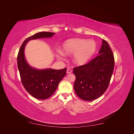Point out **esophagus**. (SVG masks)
I'll return each instance as SVG.
<instances>
[{
  "label": "esophagus",
  "instance_id": "obj_1",
  "mask_svg": "<svg viewBox=\"0 0 134 134\" xmlns=\"http://www.w3.org/2000/svg\"><path fill=\"white\" fill-rule=\"evenodd\" d=\"M71 72H72L71 70L69 69H67V71H66V73H67V74H69V73H71Z\"/></svg>",
  "mask_w": 134,
  "mask_h": 134
}]
</instances>
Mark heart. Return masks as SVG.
I'll use <instances>...</instances> for the list:
<instances>
[{
  "label": "heart",
  "mask_w": 134,
  "mask_h": 134,
  "mask_svg": "<svg viewBox=\"0 0 134 134\" xmlns=\"http://www.w3.org/2000/svg\"><path fill=\"white\" fill-rule=\"evenodd\" d=\"M65 55H71L72 61L77 65H83L91 60L96 50V43L92 40L69 39L65 41L61 48Z\"/></svg>",
  "instance_id": "b5f03b06"
}]
</instances>
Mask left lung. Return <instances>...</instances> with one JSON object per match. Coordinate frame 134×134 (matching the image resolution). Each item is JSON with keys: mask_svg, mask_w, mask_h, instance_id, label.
<instances>
[{"mask_svg": "<svg viewBox=\"0 0 134 134\" xmlns=\"http://www.w3.org/2000/svg\"><path fill=\"white\" fill-rule=\"evenodd\" d=\"M114 66L112 51L107 42L102 40L98 55L89 63L74 68V89L77 96L87 101L102 96L109 86Z\"/></svg>", "mask_w": 134, "mask_h": 134, "instance_id": "8db88e82", "label": "left lung"}]
</instances>
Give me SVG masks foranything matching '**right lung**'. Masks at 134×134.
<instances>
[{
	"label": "right lung",
	"mask_w": 134,
	"mask_h": 134,
	"mask_svg": "<svg viewBox=\"0 0 134 134\" xmlns=\"http://www.w3.org/2000/svg\"><path fill=\"white\" fill-rule=\"evenodd\" d=\"M55 34L54 32H40L30 36L24 41L18 52L17 65L22 84L25 90L36 99H46L53 94L59 83L65 76L67 69H38L32 67L25 58V47L31 40L50 38Z\"/></svg>",
	"instance_id": "add662e5"
}]
</instances>
